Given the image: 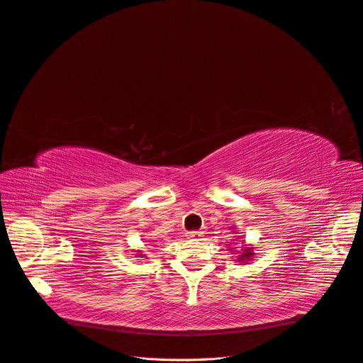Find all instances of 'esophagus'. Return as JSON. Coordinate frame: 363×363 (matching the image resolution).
<instances>
[{"label": "esophagus", "instance_id": "esophagus-1", "mask_svg": "<svg viewBox=\"0 0 363 363\" xmlns=\"http://www.w3.org/2000/svg\"><path fill=\"white\" fill-rule=\"evenodd\" d=\"M201 235H202V231H189L187 233V237H189V239H191V240L199 239Z\"/></svg>", "mask_w": 363, "mask_h": 363}]
</instances>
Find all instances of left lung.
<instances>
[{
  "mask_svg": "<svg viewBox=\"0 0 363 363\" xmlns=\"http://www.w3.org/2000/svg\"><path fill=\"white\" fill-rule=\"evenodd\" d=\"M251 257H254V252H252V247H246V250L239 255V262H243V260H250Z\"/></svg>",
  "mask_w": 363,
  "mask_h": 363,
  "instance_id": "8db88e82",
  "label": "left lung"
}]
</instances>
